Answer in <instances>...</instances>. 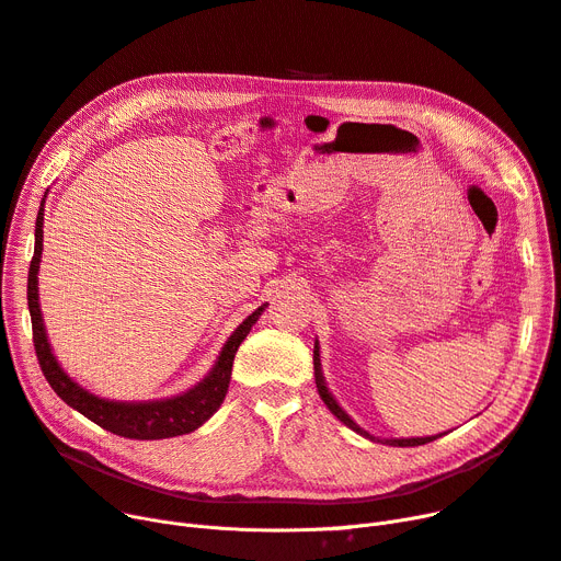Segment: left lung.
Listing matches in <instances>:
<instances>
[{
    "mask_svg": "<svg viewBox=\"0 0 561 561\" xmlns=\"http://www.w3.org/2000/svg\"><path fill=\"white\" fill-rule=\"evenodd\" d=\"M313 375H316V387H318V393H320L322 402L328 404V409L332 411V414H334L343 425H347L352 432L362 434L364 438H370V440H377V444H387V446H393V448H414V446H425V444H430V440H434V438H438V436H444V434H436V436H414V438H377V436H373L370 432H366L364 427H359L355 421H352V419L345 414L343 407L336 402V398H334L332 391L328 389V381H325V375H322V364H320V343H318V339H316V343H313Z\"/></svg>",
    "mask_w": 561,
    "mask_h": 561,
    "instance_id": "left-lung-1",
    "label": "left lung"
}]
</instances>
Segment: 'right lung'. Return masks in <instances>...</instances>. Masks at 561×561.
<instances>
[{"label": "right lung", "mask_w": 561, "mask_h": 561, "mask_svg": "<svg viewBox=\"0 0 561 561\" xmlns=\"http://www.w3.org/2000/svg\"><path fill=\"white\" fill-rule=\"evenodd\" d=\"M47 197V193H45ZM45 197L41 202L38 218H36V245H34V259L28 265V282H26V300H28V313H32V330H34V345H36V357L41 362L43 375L49 381L54 393L61 398L66 404L77 409L88 421L95 425L117 434L125 438H138V440H154V438H170V436H182L199 425L209 421L216 411L220 409L229 379H231V366L236 350L243 343V339L254 328V322L268 307V302L261 305L256 311H252L233 334L222 345L220 355L214 364V368L206 373L195 387L188 391L161 398V400H145V402H127V400H108L91 393L83 389L79 381H75L64 366L58 364L54 357L47 332H45V320L38 302V268H41V256H43V216H45Z\"/></svg>", "instance_id": "1"}]
</instances>
